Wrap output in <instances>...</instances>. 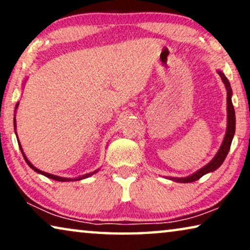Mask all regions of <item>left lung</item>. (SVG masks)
<instances>
[{"mask_svg": "<svg viewBox=\"0 0 250 250\" xmlns=\"http://www.w3.org/2000/svg\"><path fill=\"white\" fill-rule=\"evenodd\" d=\"M218 75L221 76L222 81H223V83L225 84V87H227V91H228V128H227V134H225V138L223 140V143H222L221 148L216 153V156L214 157V159L211 160L208 165L203 167V168L198 170V172L188 177H183V179H175V177H173L172 180L176 181V182H182V183L194 182V181L199 180L201 176H204L205 174L217 169L218 167L223 164L229 153V150H230L231 142H232V139H233L234 131H235V112H234V108L231 100L232 90H231V85L229 83L228 78L225 77V75L223 73H221V71H218Z\"/></svg>", "mask_w": 250, "mask_h": 250, "instance_id": "obj_1", "label": "left lung"}]
</instances>
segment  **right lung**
<instances>
[{
	"instance_id": "right-lung-1",
	"label": "right lung",
	"mask_w": 250,
	"mask_h": 250,
	"mask_svg": "<svg viewBox=\"0 0 250 250\" xmlns=\"http://www.w3.org/2000/svg\"><path fill=\"white\" fill-rule=\"evenodd\" d=\"M18 104H17V105H16V108L18 107ZM15 129H16V119H15ZM19 148H20V150H21V152H22V149H21V146H20V143H19ZM22 156H23V158H25V160H26V163L28 164V166L30 167V168H33L34 170H35V172H37V173H40V174H43L44 176H46V177H49V179H52V180H56V181H60V182H66V181H71L73 179H66V177H60V176H57V175H52V174H49V173H45V172H43V170H40V169H37L36 167H34L32 164H30L29 162H28V159L26 158V156H25V153L22 152ZM94 173H97V170H95V172H93V173H90V174H86V175H84V176H81V177H77V179H74V180H82V179H85V177H87V176H90V175H92V174H94Z\"/></svg>"
}]
</instances>
